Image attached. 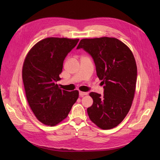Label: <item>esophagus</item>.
<instances>
[{
    "label": "esophagus",
    "mask_w": 160,
    "mask_h": 160,
    "mask_svg": "<svg viewBox=\"0 0 160 160\" xmlns=\"http://www.w3.org/2000/svg\"><path fill=\"white\" fill-rule=\"evenodd\" d=\"M88 95V93L87 92H82V91H79V96L83 97L84 95Z\"/></svg>",
    "instance_id": "esophagus-1"
}]
</instances>
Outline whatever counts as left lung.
I'll use <instances>...</instances> for the list:
<instances>
[{
  "label": "left lung",
  "instance_id": "left-lung-1",
  "mask_svg": "<svg viewBox=\"0 0 160 160\" xmlns=\"http://www.w3.org/2000/svg\"><path fill=\"white\" fill-rule=\"evenodd\" d=\"M91 56L103 95L91 92L93 103L88 108L90 119L99 128L110 129L118 125L131 108L137 81V65L129 47L118 38H83L77 49Z\"/></svg>",
  "mask_w": 160,
  "mask_h": 160
}]
</instances>
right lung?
<instances>
[{"label":"right lung","instance_id":"add662e5","mask_svg":"<svg viewBox=\"0 0 160 160\" xmlns=\"http://www.w3.org/2000/svg\"><path fill=\"white\" fill-rule=\"evenodd\" d=\"M79 39L46 38L27 54L22 67V81L27 101L41 122L50 126L65 119L79 98V91L61 89L63 61Z\"/></svg>","mask_w":160,"mask_h":160}]
</instances>
